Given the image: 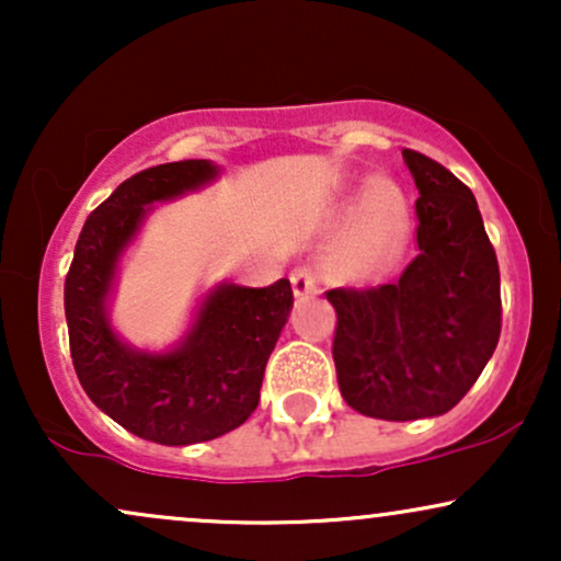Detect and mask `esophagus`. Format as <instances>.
<instances>
[{
	"label": "esophagus",
	"instance_id": "esophagus-1",
	"mask_svg": "<svg viewBox=\"0 0 561 561\" xmlns=\"http://www.w3.org/2000/svg\"><path fill=\"white\" fill-rule=\"evenodd\" d=\"M289 282H293L295 298H313V295H319V279L308 266L295 268V272L289 274Z\"/></svg>",
	"mask_w": 561,
	"mask_h": 561
}]
</instances>
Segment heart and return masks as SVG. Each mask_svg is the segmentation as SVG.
Instances as JSON below:
<instances>
[{"mask_svg":"<svg viewBox=\"0 0 561 561\" xmlns=\"http://www.w3.org/2000/svg\"><path fill=\"white\" fill-rule=\"evenodd\" d=\"M403 216L401 205L385 184L369 186L362 214L334 253V272L347 282L377 279L401 253Z\"/></svg>","mask_w":561,"mask_h":561,"instance_id":"obj_1","label":"heart"}]
</instances>
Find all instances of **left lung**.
Returning <instances> with one entry per match:
<instances>
[{"instance_id": "left-lung-1", "label": "left lung", "mask_w": 561, "mask_h": 561, "mask_svg": "<svg viewBox=\"0 0 561 561\" xmlns=\"http://www.w3.org/2000/svg\"><path fill=\"white\" fill-rule=\"evenodd\" d=\"M403 160L420 190V255L392 285L327 293L340 392L358 414L388 422L454 409L501 334L499 261L472 190L422 152L403 150Z\"/></svg>"}]
</instances>
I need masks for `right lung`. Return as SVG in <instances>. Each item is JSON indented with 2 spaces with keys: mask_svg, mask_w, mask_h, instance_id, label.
<instances>
[{
  "mask_svg": "<svg viewBox=\"0 0 561 561\" xmlns=\"http://www.w3.org/2000/svg\"><path fill=\"white\" fill-rule=\"evenodd\" d=\"M218 176L210 160H179L134 173L92 210L66 276L70 358L96 409L160 446H192L237 430L261 401V382L293 308L287 279L268 287L216 285L190 332L165 353L126 345L107 317L118 261L152 203L182 197Z\"/></svg>",
  "mask_w": 561,
  "mask_h": 561,
  "instance_id": "1",
  "label": "right lung"
}]
</instances>
